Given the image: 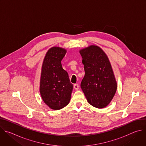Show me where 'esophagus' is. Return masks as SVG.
<instances>
[{"mask_svg": "<svg viewBox=\"0 0 146 146\" xmlns=\"http://www.w3.org/2000/svg\"><path fill=\"white\" fill-rule=\"evenodd\" d=\"M73 88L75 89V90H78V88H79V86L78 84H75L73 86Z\"/></svg>", "mask_w": 146, "mask_h": 146, "instance_id": "34e87169", "label": "esophagus"}]
</instances>
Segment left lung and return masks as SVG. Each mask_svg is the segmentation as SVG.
Listing matches in <instances>:
<instances>
[{
	"label": "left lung",
	"instance_id": "8db88e82",
	"mask_svg": "<svg viewBox=\"0 0 146 146\" xmlns=\"http://www.w3.org/2000/svg\"><path fill=\"white\" fill-rule=\"evenodd\" d=\"M80 53L85 70L81 88L90 105L98 109L105 108L117 88L109 59L105 52L95 45L80 50Z\"/></svg>",
	"mask_w": 146,
	"mask_h": 146
}]
</instances>
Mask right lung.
I'll list each match as a JSON object with an SVG mask.
<instances>
[{
  "instance_id": "1",
  "label": "right lung",
  "mask_w": 146,
  "mask_h": 146,
  "mask_svg": "<svg viewBox=\"0 0 146 146\" xmlns=\"http://www.w3.org/2000/svg\"><path fill=\"white\" fill-rule=\"evenodd\" d=\"M66 50L59 47L50 48L44 57L40 82V93L44 102L58 110L67 106L70 100L73 84L68 73L62 68L61 60Z\"/></svg>"
}]
</instances>
